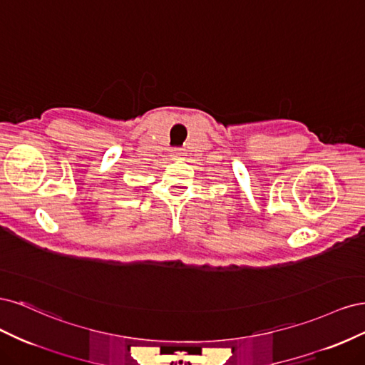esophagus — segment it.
<instances>
[{
    "label": "esophagus",
    "mask_w": 365,
    "mask_h": 365,
    "mask_svg": "<svg viewBox=\"0 0 365 365\" xmlns=\"http://www.w3.org/2000/svg\"><path fill=\"white\" fill-rule=\"evenodd\" d=\"M182 155H184V152L181 149H173L172 150V157L173 158H182Z\"/></svg>",
    "instance_id": "34e87169"
}]
</instances>
